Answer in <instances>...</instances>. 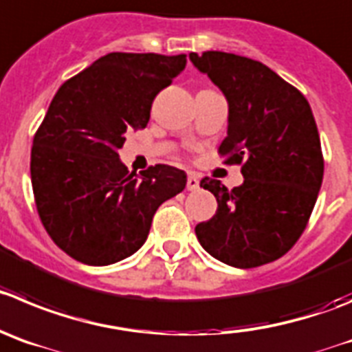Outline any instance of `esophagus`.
Returning a JSON list of instances; mask_svg holds the SVG:
<instances>
[{"label": "esophagus", "mask_w": 352, "mask_h": 352, "mask_svg": "<svg viewBox=\"0 0 352 352\" xmlns=\"http://www.w3.org/2000/svg\"><path fill=\"white\" fill-rule=\"evenodd\" d=\"M198 189H199L198 177L189 173V177H187V191H198Z\"/></svg>", "instance_id": "esophagus-1"}]
</instances>
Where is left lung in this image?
Segmentation results:
<instances>
[{
    "label": "left lung",
    "instance_id": "8db88e82",
    "mask_svg": "<svg viewBox=\"0 0 352 352\" xmlns=\"http://www.w3.org/2000/svg\"><path fill=\"white\" fill-rule=\"evenodd\" d=\"M229 104L228 137L219 153L245 177L229 191L205 177L217 212L196 226L201 246L239 269L283 257L309 222L323 182V153L309 102L258 60L226 52L189 54Z\"/></svg>",
    "mask_w": 352,
    "mask_h": 352
}]
</instances>
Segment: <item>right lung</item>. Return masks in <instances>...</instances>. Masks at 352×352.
Wrapping results in <instances>:
<instances>
[{
  "mask_svg": "<svg viewBox=\"0 0 352 352\" xmlns=\"http://www.w3.org/2000/svg\"><path fill=\"white\" fill-rule=\"evenodd\" d=\"M186 55L113 52L65 81L32 140L36 208L55 245L88 265L135 254L157 206L187 175L154 165L128 172L124 133L147 126L153 100L186 67Z\"/></svg>",
  "mask_w": 352,
  "mask_h": 352,
  "instance_id": "right-lung-1",
  "label": "right lung"
}]
</instances>
